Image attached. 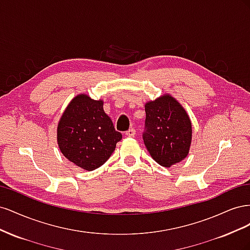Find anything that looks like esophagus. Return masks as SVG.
I'll return each instance as SVG.
<instances>
[{
  "instance_id": "obj_1",
  "label": "esophagus",
  "mask_w": 250,
  "mask_h": 250,
  "mask_svg": "<svg viewBox=\"0 0 250 250\" xmlns=\"http://www.w3.org/2000/svg\"><path fill=\"white\" fill-rule=\"evenodd\" d=\"M125 134H126V137H128V138H133L135 135V129H134V128H130V129H128L126 131Z\"/></svg>"
}]
</instances>
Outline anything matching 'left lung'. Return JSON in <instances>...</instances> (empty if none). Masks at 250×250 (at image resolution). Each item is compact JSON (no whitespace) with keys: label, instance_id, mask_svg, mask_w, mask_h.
Wrapping results in <instances>:
<instances>
[{"label":"left lung","instance_id":"left-lung-1","mask_svg":"<svg viewBox=\"0 0 250 250\" xmlns=\"http://www.w3.org/2000/svg\"><path fill=\"white\" fill-rule=\"evenodd\" d=\"M143 140L151 157L163 167L181 162L190 151L192 124L187 111L170 95L145 104Z\"/></svg>","mask_w":250,"mask_h":250}]
</instances>
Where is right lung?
<instances>
[{
    "label": "right lung",
    "mask_w": 250,
    "mask_h": 250,
    "mask_svg": "<svg viewBox=\"0 0 250 250\" xmlns=\"http://www.w3.org/2000/svg\"><path fill=\"white\" fill-rule=\"evenodd\" d=\"M122 134L103 110L102 100L78 95L67 105L57 126L62 153L78 167L93 171L106 162Z\"/></svg>",
    "instance_id": "right-lung-1"
}]
</instances>
